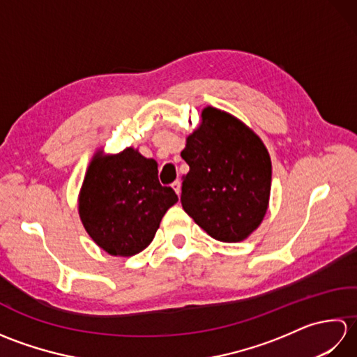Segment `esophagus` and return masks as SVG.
Here are the masks:
<instances>
[{
  "mask_svg": "<svg viewBox=\"0 0 357 357\" xmlns=\"http://www.w3.org/2000/svg\"><path fill=\"white\" fill-rule=\"evenodd\" d=\"M172 187H173V190L176 192V195L179 196L181 195V181H174V183L172 184Z\"/></svg>",
  "mask_w": 357,
  "mask_h": 357,
  "instance_id": "esophagus-1",
  "label": "esophagus"
}]
</instances>
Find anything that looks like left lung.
<instances>
[{"label": "left lung", "mask_w": 357, "mask_h": 357, "mask_svg": "<svg viewBox=\"0 0 357 357\" xmlns=\"http://www.w3.org/2000/svg\"><path fill=\"white\" fill-rule=\"evenodd\" d=\"M201 118L181 151L190 167L181 204L211 238L244 241L268 208L270 155L259 136L230 113L206 107Z\"/></svg>", "instance_id": "left-lung-1"}]
</instances>
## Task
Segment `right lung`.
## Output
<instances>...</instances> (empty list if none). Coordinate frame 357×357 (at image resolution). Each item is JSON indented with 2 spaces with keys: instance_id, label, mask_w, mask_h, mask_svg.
Returning <instances> with one entry per match:
<instances>
[{
  "instance_id": "1",
  "label": "right lung",
  "mask_w": 357,
  "mask_h": 357,
  "mask_svg": "<svg viewBox=\"0 0 357 357\" xmlns=\"http://www.w3.org/2000/svg\"><path fill=\"white\" fill-rule=\"evenodd\" d=\"M178 202L172 187L158 179L155 159L128 147L118 155L98 151L79 192L86 231L112 256H133L155 238L165 211Z\"/></svg>"
}]
</instances>
